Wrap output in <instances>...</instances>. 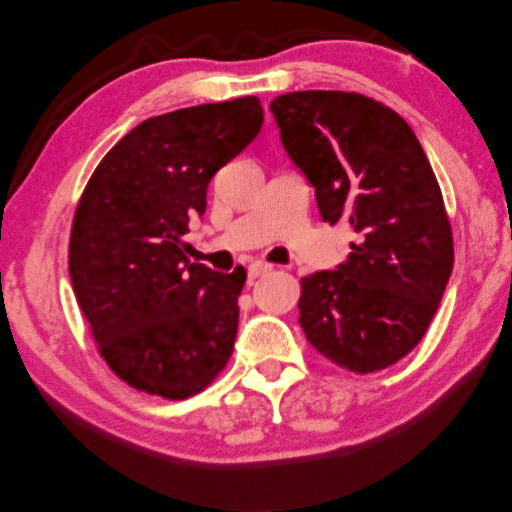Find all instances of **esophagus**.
Masks as SVG:
<instances>
[{"mask_svg": "<svg viewBox=\"0 0 512 512\" xmlns=\"http://www.w3.org/2000/svg\"><path fill=\"white\" fill-rule=\"evenodd\" d=\"M249 279H258V276H263L267 272H272V265L270 263H263V261H256L249 265Z\"/></svg>", "mask_w": 512, "mask_h": 512, "instance_id": "1", "label": "esophagus"}]
</instances>
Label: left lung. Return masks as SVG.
Returning a JSON list of instances; mask_svg holds the SVG:
<instances>
[{
    "mask_svg": "<svg viewBox=\"0 0 512 512\" xmlns=\"http://www.w3.org/2000/svg\"><path fill=\"white\" fill-rule=\"evenodd\" d=\"M270 111L322 220L358 236L338 270L301 279V329L338 367L385 370L422 340L454 267L429 158L392 108L360 92H288Z\"/></svg>",
    "mask_w": 512,
    "mask_h": 512,
    "instance_id": "obj_1",
    "label": "left lung"
}]
</instances>
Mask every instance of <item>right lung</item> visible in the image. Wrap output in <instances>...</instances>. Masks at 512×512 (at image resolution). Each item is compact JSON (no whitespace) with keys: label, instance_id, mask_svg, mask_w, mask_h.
Instances as JSON below:
<instances>
[{"label":"right lung","instance_id":"obj_1","mask_svg":"<svg viewBox=\"0 0 512 512\" xmlns=\"http://www.w3.org/2000/svg\"><path fill=\"white\" fill-rule=\"evenodd\" d=\"M263 124L258 97L149 117L92 172L70 233V279L97 351L147 395L188 399L229 363L245 270L213 272L183 254L213 174Z\"/></svg>","mask_w":512,"mask_h":512}]
</instances>
